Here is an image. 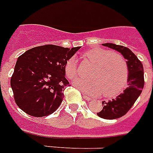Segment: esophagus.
Segmentation results:
<instances>
[{"instance_id":"obj_1","label":"esophagus","mask_w":153,"mask_h":153,"mask_svg":"<svg viewBox=\"0 0 153 153\" xmlns=\"http://www.w3.org/2000/svg\"><path fill=\"white\" fill-rule=\"evenodd\" d=\"M83 98L85 99V100H92V98H91V97H88V96H87V95H85V94H83Z\"/></svg>"}]
</instances>
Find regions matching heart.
I'll list each match as a JSON object with an SVG mask.
<instances>
[{
    "label": "heart",
    "instance_id": "heart-1",
    "mask_svg": "<svg viewBox=\"0 0 153 153\" xmlns=\"http://www.w3.org/2000/svg\"><path fill=\"white\" fill-rule=\"evenodd\" d=\"M84 60L93 64L87 79H76L73 83L83 92L90 94L102 93L106 97L119 95L127 87L129 70L128 63L121 55L108 49L94 48L82 54ZM64 71L66 77L73 79L77 75L75 58L66 61Z\"/></svg>",
    "mask_w": 153,
    "mask_h": 153
}]
</instances>
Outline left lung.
I'll list each match as a JSON object with an SVG mask.
<instances>
[{
    "label": "left lung",
    "mask_w": 153,
    "mask_h": 153,
    "mask_svg": "<svg viewBox=\"0 0 153 153\" xmlns=\"http://www.w3.org/2000/svg\"><path fill=\"white\" fill-rule=\"evenodd\" d=\"M102 45L119 52L127 59L128 66V87L116 99H112L108 102L103 101V109L97 113L99 117L104 119H115L125 115L141 94L144 87L143 66L138 57L127 47L113 43H104Z\"/></svg>",
    "instance_id": "obj_1"
}]
</instances>
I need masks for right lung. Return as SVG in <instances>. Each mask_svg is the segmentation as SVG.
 <instances>
[{
    "label": "right lung",
    "instance_id": "right-lung-1",
    "mask_svg": "<svg viewBox=\"0 0 153 153\" xmlns=\"http://www.w3.org/2000/svg\"><path fill=\"white\" fill-rule=\"evenodd\" d=\"M80 47L37 46L18 58L11 78L15 103L26 114L44 117L53 114L63 100L70 83L64 66Z\"/></svg>",
    "mask_w": 153,
    "mask_h": 153
}]
</instances>
